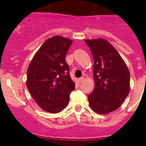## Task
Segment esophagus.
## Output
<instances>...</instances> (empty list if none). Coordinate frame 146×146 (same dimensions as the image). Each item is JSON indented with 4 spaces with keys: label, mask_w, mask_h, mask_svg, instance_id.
<instances>
[{
    "label": "esophagus",
    "mask_w": 146,
    "mask_h": 146,
    "mask_svg": "<svg viewBox=\"0 0 146 146\" xmlns=\"http://www.w3.org/2000/svg\"><path fill=\"white\" fill-rule=\"evenodd\" d=\"M83 80H84V78H83V77H81V78H79V79L77 80V82H79V83H81Z\"/></svg>",
    "instance_id": "esophagus-1"
}]
</instances>
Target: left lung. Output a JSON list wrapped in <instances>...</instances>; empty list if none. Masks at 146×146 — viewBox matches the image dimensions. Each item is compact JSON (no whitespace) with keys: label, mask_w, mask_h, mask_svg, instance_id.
I'll return each instance as SVG.
<instances>
[{"label":"left lung","mask_w":146,"mask_h":146,"mask_svg":"<svg viewBox=\"0 0 146 146\" xmlns=\"http://www.w3.org/2000/svg\"><path fill=\"white\" fill-rule=\"evenodd\" d=\"M94 58L95 87L88 95L91 109L108 114L118 109L130 91V74L120 54L108 41L99 38L86 39Z\"/></svg>","instance_id":"left-lung-1"}]
</instances>
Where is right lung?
Returning a JSON list of instances; mask_svg holds the SVG:
<instances>
[{
  "mask_svg": "<svg viewBox=\"0 0 146 146\" xmlns=\"http://www.w3.org/2000/svg\"><path fill=\"white\" fill-rule=\"evenodd\" d=\"M72 42L60 36L49 38L28 66L27 88L36 104L47 113H57L64 110L75 88L65 59Z\"/></svg>",
  "mask_w": 146,
  "mask_h": 146,
  "instance_id": "right-lung-1",
  "label": "right lung"
}]
</instances>
